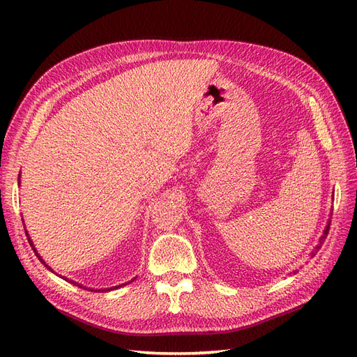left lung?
I'll use <instances>...</instances> for the list:
<instances>
[{
	"label": "left lung",
	"mask_w": 357,
	"mask_h": 357,
	"mask_svg": "<svg viewBox=\"0 0 357 357\" xmlns=\"http://www.w3.org/2000/svg\"><path fill=\"white\" fill-rule=\"evenodd\" d=\"M25 235H26V238H28V243H29V245L32 247V250H34L36 256H37V257L40 259V262H41V264H45V266H46V268L49 269V271H52V273H53V269H52L50 266H47V265H46V262H45V261H43V259H41V256H40V255L37 253V250H36V245H34V243H32V241H31V238H29V234H28V231H25ZM56 275H58V274H56ZM59 277H61V275H59ZM62 278H63V277H62ZM66 280H67V282H70L71 284H75V286H79V287H83L82 284H77V283H75V282H73V280H68V278H66ZM83 289H84V287H83Z\"/></svg>",
	"instance_id": "8db88e82"
}]
</instances>
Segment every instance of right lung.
I'll list each match as a JSON object with an SVG mask.
<instances>
[{
  "mask_svg": "<svg viewBox=\"0 0 357 357\" xmlns=\"http://www.w3.org/2000/svg\"><path fill=\"white\" fill-rule=\"evenodd\" d=\"M326 234H328V232H326Z\"/></svg>",
  "mask_w": 357,
  "mask_h": 357,
  "instance_id": "obj_1",
  "label": "right lung"
}]
</instances>
